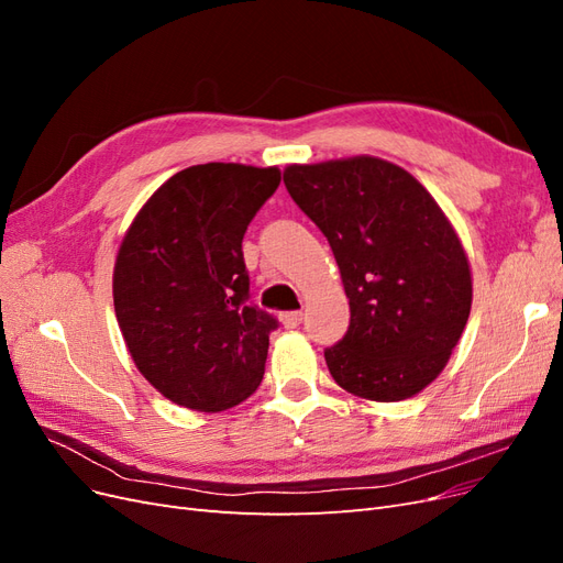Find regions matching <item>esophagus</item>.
<instances>
[{"mask_svg": "<svg viewBox=\"0 0 563 563\" xmlns=\"http://www.w3.org/2000/svg\"><path fill=\"white\" fill-rule=\"evenodd\" d=\"M282 323H284V327L286 329H298L300 327V323H302V312H284L282 314Z\"/></svg>", "mask_w": 563, "mask_h": 563, "instance_id": "obj_1", "label": "esophagus"}]
</instances>
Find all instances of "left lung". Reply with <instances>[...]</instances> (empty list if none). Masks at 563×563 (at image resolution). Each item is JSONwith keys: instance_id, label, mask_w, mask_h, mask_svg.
I'll return each instance as SVG.
<instances>
[{"instance_id": "left-lung-1", "label": "left lung", "mask_w": 563, "mask_h": 563, "mask_svg": "<svg viewBox=\"0 0 563 563\" xmlns=\"http://www.w3.org/2000/svg\"><path fill=\"white\" fill-rule=\"evenodd\" d=\"M286 190L327 236L350 329L323 350L333 380L371 401L418 395L444 371L470 317L463 244L432 195L378 157L291 164Z\"/></svg>"}]
</instances>
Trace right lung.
Here are the masks:
<instances>
[{"mask_svg":"<svg viewBox=\"0 0 563 563\" xmlns=\"http://www.w3.org/2000/svg\"><path fill=\"white\" fill-rule=\"evenodd\" d=\"M279 180L277 166L183 168L145 201L119 246V329L145 380L178 406L225 411L263 380L277 319L249 302L242 240Z\"/></svg>","mask_w":563,"mask_h":563,"instance_id":"add662e5","label":"right lung"}]
</instances>
